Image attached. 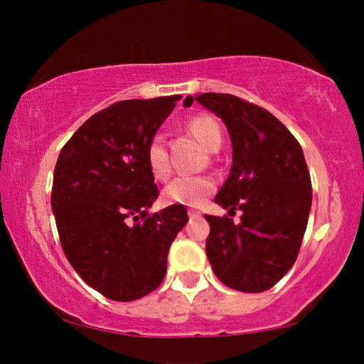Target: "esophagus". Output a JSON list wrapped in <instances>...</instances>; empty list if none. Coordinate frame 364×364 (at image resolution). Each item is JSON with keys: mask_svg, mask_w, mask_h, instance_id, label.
Returning a JSON list of instances; mask_svg holds the SVG:
<instances>
[{"mask_svg": "<svg viewBox=\"0 0 364 364\" xmlns=\"http://www.w3.org/2000/svg\"><path fill=\"white\" fill-rule=\"evenodd\" d=\"M188 217H191V218H200L202 213L197 212V210H193V208H188Z\"/></svg>", "mask_w": 364, "mask_h": 364, "instance_id": "1", "label": "esophagus"}]
</instances>
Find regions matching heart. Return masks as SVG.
<instances>
[{"label": "heart", "mask_w": 364, "mask_h": 364, "mask_svg": "<svg viewBox=\"0 0 364 364\" xmlns=\"http://www.w3.org/2000/svg\"><path fill=\"white\" fill-rule=\"evenodd\" d=\"M188 131L198 139V142L208 151H218L222 144V131L215 119L210 116H196L188 121ZM146 162L149 172L159 181H166L171 176L172 166L166 147V137L156 134L146 147ZM215 191V181L208 176H178L164 188V202L168 205L197 207Z\"/></svg>", "instance_id": "1"}]
</instances>
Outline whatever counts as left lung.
I'll list each match as a JSON object with an SVG mask.
<instances>
[{
    "label": "left lung",
    "mask_w": 364,
    "mask_h": 364,
    "mask_svg": "<svg viewBox=\"0 0 364 364\" xmlns=\"http://www.w3.org/2000/svg\"><path fill=\"white\" fill-rule=\"evenodd\" d=\"M196 101L217 114L232 141L230 176L215 203L240 210L205 215V250L218 280L233 290L260 293L295 263L311 208V178L301 146L278 119L232 94L203 92ZM187 96L183 106H192Z\"/></svg>",
    "instance_id": "obj_1"
}]
</instances>
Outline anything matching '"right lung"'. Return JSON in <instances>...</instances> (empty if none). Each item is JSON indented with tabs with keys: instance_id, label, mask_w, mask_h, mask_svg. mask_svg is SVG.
I'll return each instance as SVG.
<instances>
[{
	"instance_id": "1",
	"label": "right lung",
	"mask_w": 364,
	"mask_h": 364,
	"mask_svg": "<svg viewBox=\"0 0 364 364\" xmlns=\"http://www.w3.org/2000/svg\"><path fill=\"white\" fill-rule=\"evenodd\" d=\"M181 96L131 99L89 117L59 154L51 207L63 250L77 275L114 301L161 285L183 205L149 215L159 196L146 147Z\"/></svg>"
}]
</instances>
